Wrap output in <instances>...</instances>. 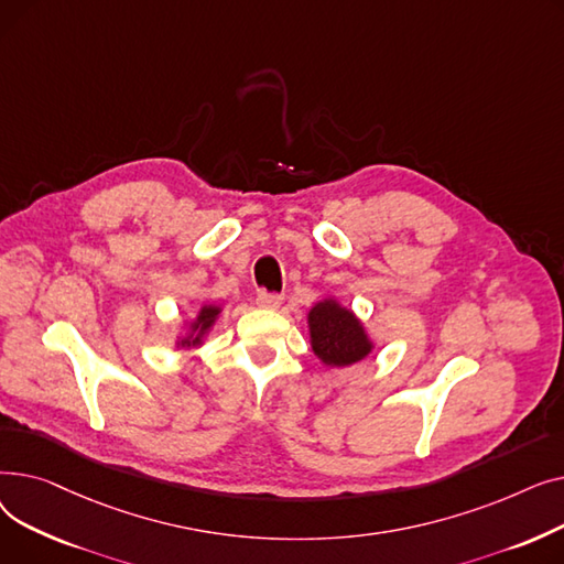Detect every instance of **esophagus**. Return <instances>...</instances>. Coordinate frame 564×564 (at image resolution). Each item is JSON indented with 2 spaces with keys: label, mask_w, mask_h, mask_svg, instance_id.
<instances>
[{
  "label": "esophagus",
  "mask_w": 564,
  "mask_h": 564,
  "mask_svg": "<svg viewBox=\"0 0 564 564\" xmlns=\"http://www.w3.org/2000/svg\"><path fill=\"white\" fill-rule=\"evenodd\" d=\"M256 304H258L260 308L276 311V308L283 304V294H276V292H260Z\"/></svg>",
  "instance_id": "1"
}]
</instances>
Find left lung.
Listing matches in <instances>:
<instances>
[{
    "mask_svg": "<svg viewBox=\"0 0 564 564\" xmlns=\"http://www.w3.org/2000/svg\"><path fill=\"white\" fill-rule=\"evenodd\" d=\"M311 347L324 366H351L372 351L361 319L336 300H322L308 311Z\"/></svg>",
    "mask_w": 564,
    "mask_h": 564,
    "instance_id": "8db88e82",
    "label": "left lung"
}]
</instances>
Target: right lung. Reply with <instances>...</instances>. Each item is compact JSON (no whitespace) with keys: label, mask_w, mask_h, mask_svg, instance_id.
Wrapping results in <instances>:
<instances>
[{"label":"right lung","mask_w":564,"mask_h":564,"mask_svg":"<svg viewBox=\"0 0 564 564\" xmlns=\"http://www.w3.org/2000/svg\"><path fill=\"white\" fill-rule=\"evenodd\" d=\"M221 308L219 306H213V304H205L200 306L198 315L192 319V324L187 327V334L183 338H177V347H198L205 338V334L213 329V324L217 322Z\"/></svg>","instance_id":"1"}]
</instances>
